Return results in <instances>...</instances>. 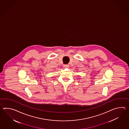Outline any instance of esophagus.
Returning a JSON list of instances; mask_svg holds the SVG:
<instances>
[{"mask_svg":"<svg viewBox=\"0 0 129 129\" xmlns=\"http://www.w3.org/2000/svg\"><path fill=\"white\" fill-rule=\"evenodd\" d=\"M63 67H64V68H68L70 67V66L69 64H64L63 66Z\"/></svg>","mask_w":129,"mask_h":129,"instance_id":"esophagus-1","label":"esophagus"}]
</instances>
